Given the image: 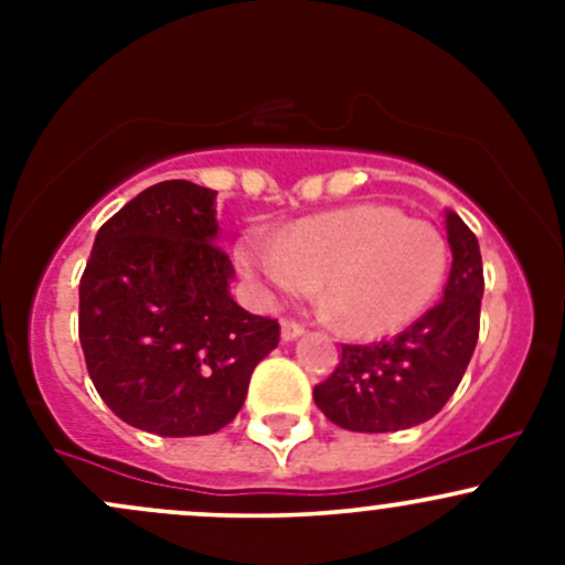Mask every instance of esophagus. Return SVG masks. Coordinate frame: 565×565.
<instances>
[{"instance_id":"esophagus-1","label":"esophagus","mask_w":565,"mask_h":565,"mask_svg":"<svg viewBox=\"0 0 565 565\" xmlns=\"http://www.w3.org/2000/svg\"><path fill=\"white\" fill-rule=\"evenodd\" d=\"M306 328L300 322H295V319H281V339L284 341H295L298 335H303Z\"/></svg>"}]
</instances>
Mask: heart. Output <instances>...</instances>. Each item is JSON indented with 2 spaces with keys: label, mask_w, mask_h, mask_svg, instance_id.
Wrapping results in <instances>:
<instances>
[{
  "label": "heart",
  "mask_w": 565,
  "mask_h": 565,
  "mask_svg": "<svg viewBox=\"0 0 565 565\" xmlns=\"http://www.w3.org/2000/svg\"><path fill=\"white\" fill-rule=\"evenodd\" d=\"M448 241L429 221L385 202L306 215L270 237H246L237 265L267 292L319 303L352 339H383L431 309L448 276Z\"/></svg>",
  "instance_id": "b5f03b06"
}]
</instances>
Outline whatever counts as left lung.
I'll use <instances>...</instances> for the list:
<instances>
[{
    "mask_svg": "<svg viewBox=\"0 0 565 565\" xmlns=\"http://www.w3.org/2000/svg\"><path fill=\"white\" fill-rule=\"evenodd\" d=\"M454 262L435 309L396 339L341 344L335 372L315 388L324 418L350 431H398L435 418L465 377L478 341L483 265L476 235L457 213H446Z\"/></svg>",
    "mask_w": 565,
    "mask_h": 565,
    "instance_id": "8db88e82",
    "label": "left lung"
}]
</instances>
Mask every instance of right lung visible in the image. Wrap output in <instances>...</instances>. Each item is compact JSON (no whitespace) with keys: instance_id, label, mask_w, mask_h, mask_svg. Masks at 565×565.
Masks as SVG:
<instances>
[{"instance_id":"add662e5","label":"right lung","mask_w":565,"mask_h":565,"mask_svg":"<svg viewBox=\"0 0 565 565\" xmlns=\"http://www.w3.org/2000/svg\"><path fill=\"white\" fill-rule=\"evenodd\" d=\"M215 191L167 180L98 230L78 284V339L117 418L161 437L213 435L235 420L278 322L232 300Z\"/></svg>"}]
</instances>
